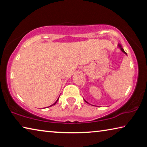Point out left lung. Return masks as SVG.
Instances as JSON below:
<instances>
[{
  "mask_svg": "<svg viewBox=\"0 0 147 147\" xmlns=\"http://www.w3.org/2000/svg\"><path fill=\"white\" fill-rule=\"evenodd\" d=\"M118 46H119V48H120V49H121V51H123V53H124V54H126V55H127V54H126V53H125V51H124V49H123V48H122V47H121V45H120V44H119V45H118ZM85 101H86V100H85ZM86 102H87V103H88V102H87V101H86Z\"/></svg>",
  "mask_w": 147,
  "mask_h": 147,
  "instance_id": "left-lung-1",
  "label": "left lung"
}]
</instances>
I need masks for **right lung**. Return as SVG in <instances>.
<instances>
[{
  "instance_id": "1",
  "label": "right lung",
  "mask_w": 147,
  "mask_h": 147,
  "mask_svg": "<svg viewBox=\"0 0 147 147\" xmlns=\"http://www.w3.org/2000/svg\"><path fill=\"white\" fill-rule=\"evenodd\" d=\"M58 99H59V98H58V100H56V102H55V103H54V104H53V105H51V106H53V105H54V104H56V102H58ZM50 106H49V107H50ZM47 108H48V107H47Z\"/></svg>"
}]
</instances>
